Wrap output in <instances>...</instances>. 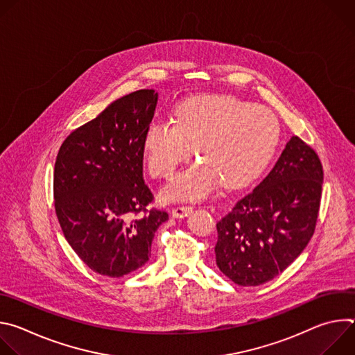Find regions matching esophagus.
I'll return each mask as SVG.
<instances>
[{
	"mask_svg": "<svg viewBox=\"0 0 355 355\" xmlns=\"http://www.w3.org/2000/svg\"><path fill=\"white\" fill-rule=\"evenodd\" d=\"M191 211H192L191 207H184V205L175 207V208H173V211H171V216H174V218H185V216L189 215Z\"/></svg>",
	"mask_w": 355,
	"mask_h": 355,
	"instance_id": "obj_1",
	"label": "esophagus"
}]
</instances>
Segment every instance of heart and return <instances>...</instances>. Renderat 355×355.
<instances>
[{"label":"heart","mask_w":355,"mask_h":355,"mask_svg":"<svg viewBox=\"0 0 355 355\" xmlns=\"http://www.w3.org/2000/svg\"><path fill=\"white\" fill-rule=\"evenodd\" d=\"M281 128L272 111L232 95H202L181 103L173 118L151 121L141 140L153 177H170L193 150L199 160L163 189L166 200H199L222 182L237 188L256 178L274 156Z\"/></svg>","instance_id":"heart-1"}]
</instances>
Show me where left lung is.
<instances>
[{"label":"left lung","instance_id":"1","mask_svg":"<svg viewBox=\"0 0 355 355\" xmlns=\"http://www.w3.org/2000/svg\"><path fill=\"white\" fill-rule=\"evenodd\" d=\"M322 185L315 150L292 136L268 175L216 223L219 270L241 286L281 274L313 236Z\"/></svg>","mask_w":355,"mask_h":355}]
</instances>
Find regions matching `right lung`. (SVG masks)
<instances>
[{
    "instance_id": "add662e5",
    "label": "right lung",
    "mask_w": 355,
    "mask_h": 355,
    "mask_svg": "<svg viewBox=\"0 0 355 355\" xmlns=\"http://www.w3.org/2000/svg\"><path fill=\"white\" fill-rule=\"evenodd\" d=\"M159 94L139 89L111 103L71 132L55 164V208L66 240L92 271L119 278L143 267L151 241L168 219L146 207L153 200L143 181V133Z\"/></svg>"
}]
</instances>
